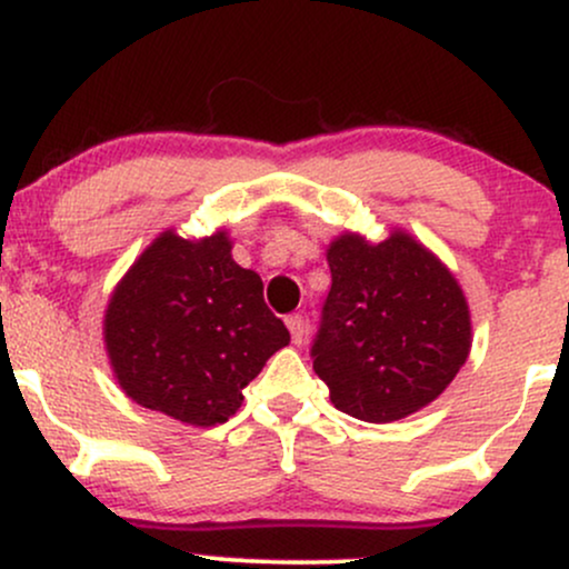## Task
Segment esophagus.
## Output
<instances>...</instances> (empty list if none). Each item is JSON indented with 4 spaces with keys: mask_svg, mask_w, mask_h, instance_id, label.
Returning <instances> with one entry per match:
<instances>
[{
    "mask_svg": "<svg viewBox=\"0 0 569 569\" xmlns=\"http://www.w3.org/2000/svg\"><path fill=\"white\" fill-rule=\"evenodd\" d=\"M286 326H289V331H291V342L293 345L302 342L305 335H307L305 318L302 316H289V318H286Z\"/></svg>",
    "mask_w": 569,
    "mask_h": 569,
    "instance_id": "esophagus-1",
    "label": "esophagus"
}]
</instances>
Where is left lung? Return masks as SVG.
<instances>
[{
    "mask_svg": "<svg viewBox=\"0 0 569 569\" xmlns=\"http://www.w3.org/2000/svg\"><path fill=\"white\" fill-rule=\"evenodd\" d=\"M326 262L331 289L312 369L331 403L363 422L426 409L471 352V310L452 270L398 227L380 243L337 234Z\"/></svg>",
    "mask_w": 569,
    "mask_h": 569,
    "instance_id": "left-lung-1",
    "label": "left lung"
}]
</instances>
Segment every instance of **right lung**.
<instances>
[{
	"label": "right lung",
	"instance_id": "1",
	"mask_svg": "<svg viewBox=\"0 0 569 569\" xmlns=\"http://www.w3.org/2000/svg\"><path fill=\"white\" fill-rule=\"evenodd\" d=\"M262 278L232 259L227 230L160 232L114 286L103 345L114 380L143 409L194 428L227 422L243 388L291 342Z\"/></svg>",
	"mask_w": 569,
	"mask_h": 569
}]
</instances>
